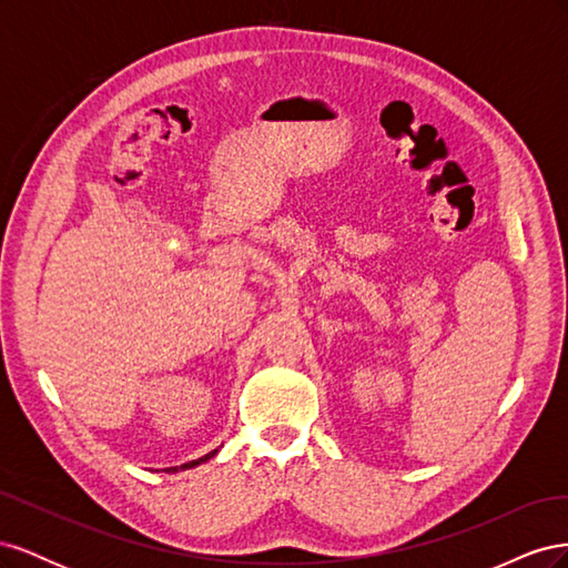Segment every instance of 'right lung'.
<instances>
[{
    "label": "right lung",
    "instance_id": "obj_1",
    "mask_svg": "<svg viewBox=\"0 0 568 568\" xmlns=\"http://www.w3.org/2000/svg\"><path fill=\"white\" fill-rule=\"evenodd\" d=\"M215 455H217V450H213V453H209V455H203V457H199V459L186 462V464H180V467H170V469H165V471H184V469H194V467H199V464L209 462V459H211V457H215Z\"/></svg>",
    "mask_w": 568,
    "mask_h": 568
}]
</instances>
